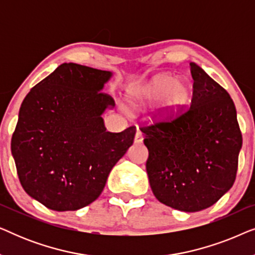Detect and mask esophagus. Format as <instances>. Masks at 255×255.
Listing matches in <instances>:
<instances>
[{"instance_id": "1", "label": "esophagus", "mask_w": 255, "mask_h": 255, "mask_svg": "<svg viewBox=\"0 0 255 255\" xmlns=\"http://www.w3.org/2000/svg\"><path fill=\"white\" fill-rule=\"evenodd\" d=\"M142 140H144V137H142V133L139 130H137L134 135V142L135 144H141Z\"/></svg>"}]
</instances>
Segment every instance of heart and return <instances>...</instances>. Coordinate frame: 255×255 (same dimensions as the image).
Segmentation results:
<instances>
[{
  "label": "heart",
  "mask_w": 255,
  "mask_h": 255,
  "mask_svg": "<svg viewBox=\"0 0 255 255\" xmlns=\"http://www.w3.org/2000/svg\"><path fill=\"white\" fill-rule=\"evenodd\" d=\"M194 86L187 78L176 79L173 74H159L144 85L128 92V102L135 110H145L158 104L154 116L168 122L186 109L191 101Z\"/></svg>",
  "instance_id": "1"
}]
</instances>
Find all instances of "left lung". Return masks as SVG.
<instances>
[{
	"label": "left lung",
	"instance_id": "left-lung-1",
	"mask_svg": "<svg viewBox=\"0 0 255 255\" xmlns=\"http://www.w3.org/2000/svg\"><path fill=\"white\" fill-rule=\"evenodd\" d=\"M190 109L173 122L141 128L146 172L156 200L184 212L215 204L231 189L243 146L235 103L203 68L190 62Z\"/></svg>",
	"mask_w": 255,
	"mask_h": 255
}]
</instances>
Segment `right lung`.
Returning a JSON list of instances; mask_svg holds the SVG:
<instances>
[{"instance_id":"obj_1","label":"right lung","mask_w":255,"mask_h":255,"mask_svg":"<svg viewBox=\"0 0 255 255\" xmlns=\"http://www.w3.org/2000/svg\"><path fill=\"white\" fill-rule=\"evenodd\" d=\"M114 73L65 62L37 83L20 106L11 154L25 193L54 211L93 203L133 144L135 128L107 131L115 102L102 93Z\"/></svg>"}]
</instances>
